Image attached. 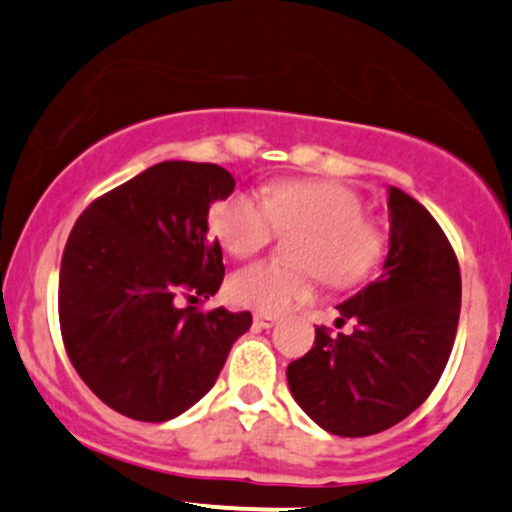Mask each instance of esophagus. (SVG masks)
Instances as JSON below:
<instances>
[{
  "label": "esophagus",
  "instance_id": "1",
  "mask_svg": "<svg viewBox=\"0 0 512 512\" xmlns=\"http://www.w3.org/2000/svg\"><path fill=\"white\" fill-rule=\"evenodd\" d=\"M252 321H255L257 328H270V326L277 324L279 319H277V316H274V314H265V311H257L255 319H252Z\"/></svg>",
  "mask_w": 512,
  "mask_h": 512
}]
</instances>
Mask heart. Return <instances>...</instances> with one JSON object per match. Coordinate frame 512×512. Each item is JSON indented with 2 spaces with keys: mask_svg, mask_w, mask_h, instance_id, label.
<instances>
[{
  "mask_svg": "<svg viewBox=\"0 0 512 512\" xmlns=\"http://www.w3.org/2000/svg\"><path fill=\"white\" fill-rule=\"evenodd\" d=\"M363 198L333 181H277L262 191L230 193L208 211V228L235 257L255 255L274 230H304L294 247V262L309 266L328 287L365 282L385 255V235L363 218ZM235 304L257 311H284L311 294V272L279 262H255L230 277Z\"/></svg>",
  "mask_w": 512,
  "mask_h": 512,
  "instance_id": "obj_1",
  "label": "heart"
}]
</instances>
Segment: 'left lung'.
I'll return each mask as SVG.
<instances>
[{"mask_svg": "<svg viewBox=\"0 0 512 512\" xmlns=\"http://www.w3.org/2000/svg\"><path fill=\"white\" fill-rule=\"evenodd\" d=\"M390 247L375 282L338 304L331 336L287 365L297 405L326 432L370 437L412 414L449 360L461 311V272L444 230L400 188H387Z\"/></svg>", "mask_w": 512, "mask_h": 512, "instance_id": "obj_1", "label": "left lung"}]
</instances>
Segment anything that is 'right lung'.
<instances>
[{
	"label": "right lung",
	"mask_w": 512,
	"mask_h": 512,
	"mask_svg": "<svg viewBox=\"0 0 512 512\" xmlns=\"http://www.w3.org/2000/svg\"><path fill=\"white\" fill-rule=\"evenodd\" d=\"M235 179L218 164L161 161L90 203L61 260L58 316L68 358L115 412L169 422L215 385L250 311H196L213 297L223 250L208 211Z\"/></svg>",
	"instance_id": "obj_1"
}]
</instances>
